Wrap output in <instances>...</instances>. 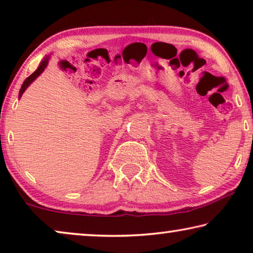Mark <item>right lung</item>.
<instances>
[{"label": "right lung", "instance_id": "add662e5", "mask_svg": "<svg viewBox=\"0 0 253 253\" xmlns=\"http://www.w3.org/2000/svg\"><path fill=\"white\" fill-rule=\"evenodd\" d=\"M49 59H50V55H48V57H44V59L42 60L41 63L39 65V67H38V69L34 71L31 76H29L28 78L24 80V83L22 84V85H21V89H20V91H19V99H20L21 97H22L23 92L27 90V88L29 87V85L31 84L33 81L36 80L38 77H39L42 74V72L44 71V69H45L46 66H48V63H49Z\"/></svg>", "mask_w": 253, "mask_h": 253}]
</instances>
